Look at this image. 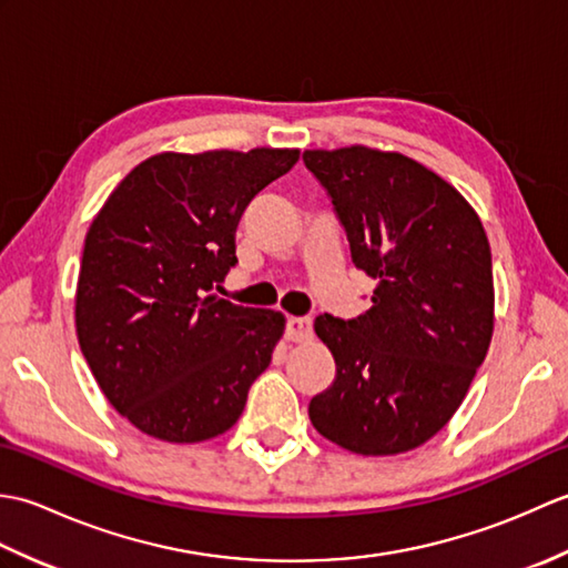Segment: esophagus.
<instances>
[{
  "instance_id": "esophagus-1",
  "label": "esophagus",
  "mask_w": 568,
  "mask_h": 568,
  "mask_svg": "<svg viewBox=\"0 0 568 568\" xmlns=\"http://www.w3.org/2000/svg\"><path fill=\"white\" fill-rule=\"evenodd\" d=\"M285 336L287 342H307L312 336V322L307 317H291L287 320V327H285Z\"/></svg>"
}]
</instances>
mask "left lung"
I'll use <instances>...</instances> for the list:
<instances>
[{"label": "left lung", "mask_w": 568, "mask_h": 568, "mask_svg": "<svg viewBox=\"0 0 568 568\" xmlns=\"http://www.w3.org/2000/svg\"><path fill=\"white\" fill-rule=\"evenodd\" d=\"M356 268L376 287L356 320L320 315L336 376L310 400L324 439L361 456L429 442L464 403L493 336V263L480 216L454 185L397 151L310 149Z\"/></svg>", "instance_id": "obj_1"}]
</instances>
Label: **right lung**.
<instances>
[{"mask_svg":"<svg viewBox=\"0 0 568 568\" xmlns=\"http://www.w3.org/2000/svg\"><path fill=\"white\" fill-rule=\"evenodd\" d=\"M297 159V149L265 146L155 153L92 220L75 332L100 390L139 432L197 444L244 413L285 317L220 293L246 204Z\"/></svg>","mask_w":568,"mask_h":568,"instance_id":"right-lung-1","label":"right lung"}]
</instances>
